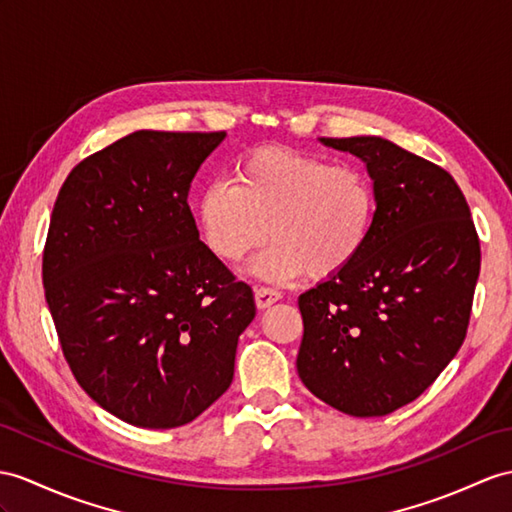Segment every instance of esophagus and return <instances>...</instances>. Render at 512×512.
Returning a JSON list of instances; mask_svg holds the SVG:
<instances>
[{
  "instance_id": "esophagus-1",
  "label": "esophagus",
  "mask_w": 512,
  "mask_h": 512,
  "mask_svg": "<svg viewBox=\"0 0 512 512\" xmlns=\"http://www.w3.org/2000/svg\"><path fill=\"white\" fill-rule=\"evenodd\" d=\"M280 297H282L280 291L267 289V286H258V289H256V306H258L260 310H265V308H269L271 304H276Z\"/></svg>"
}]
</instances>
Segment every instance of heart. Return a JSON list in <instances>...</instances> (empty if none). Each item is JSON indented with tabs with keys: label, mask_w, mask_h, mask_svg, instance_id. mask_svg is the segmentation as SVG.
Masks as SVG:
<instances>
[{
	"label": "heart",
	"mask_w": 512,
	"mask_h": 512,
	"mask_svg": "<svg viewBox=\"0 0 512 512\" xmlns=\"http://www.w3.org/2000/svg\"><path fill=\"white\" fill-rule=\"evenodd\" d=\"M376 213V189L363 169L291 147L245 154L232 182H206L195 206L202 239L223 263H241L273 236L252 263L269 282L339 276L363 254Z\"/></svg>",
	"instance_id": "heart-1"
}]
</instances>
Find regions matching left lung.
<instances>
[{
    "mask_svg": "<svg viewBox=\"0 0 512 512\" xmlns=\"http://www.w3.org/2000/svg\"><path fill=\"white\" fill-rule=\"evenodd\" d=\"M319 141L365 162L378 213L356 263L299 295L297 373L341 413L382 417L417 400L458 354L480 241L445 169L382 136Z\"/></svg>",
    "mask_w": 512,
    "mask_h": 512,
    "instance_id": "8db88e82",
    "label": "left lung"
}]
</instances>
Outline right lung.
<instances>
[{
  "label": "right lung",
  "mask_w": 512,
  "mask_h": 512,
  "mask_svg": "<svg viewBox=\"0 0 512 512\" xmlns=\"http://www.w3.org/2000/svg\"><path fill=\"white\" fill-rule=\"evenodd\" d=\"M226 132L123 136L73 169L43 284L82 389L130 426L169 430L228 391L254 293L199 241L189 191Z\"/></svg>",
  "instance_id": "add662e5"
}]
</instances>
